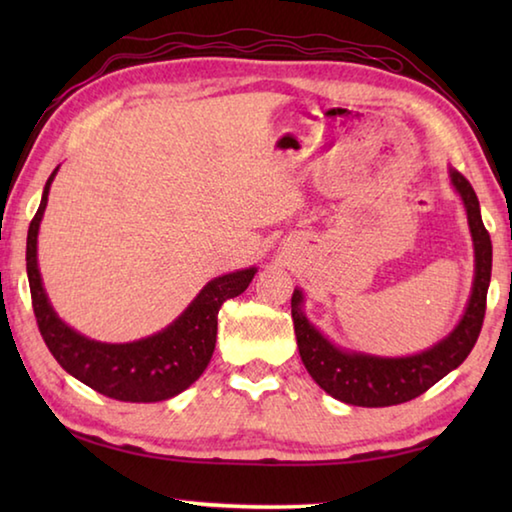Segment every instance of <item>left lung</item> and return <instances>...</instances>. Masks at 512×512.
I'll list each match as a JSON object with an SVG mask.
<instances>
[{
    "label": "left lung",
    "mask_w": 512,
    "mask_h": 512,
    "mask_svg": "<svg viewBox=\"0 0 512 512\" xmlns=\"http://www.w3.org/2000/svg\"><path fill=\"white\" fill-rule=\"evenodd\" d=\"M447 176L449 185L461 196L467 225H470L474 280L461 320L443 339L406 357H381V354L343 348L307 318L302 289L296 287L293 291L291 316L300 359L311 379L334 400L352 406H368V409L415 400L436 381L461 366L479 339L492 273V244L488 230L483 228L479 198L472 185L454 167H447Z\"/></svg>",
    "instance_id": "left-lung-1"
}]
</instances>
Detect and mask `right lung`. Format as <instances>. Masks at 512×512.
<instances>
[{"label":"right lung","mask_w":512,"mask_h":512,"mask_svg":"<svg viewBox=\"0 0 512 512\" xmlns=\"http://www.w3.org/2000/svg\"><path fill=\"white\" fill-rule=\"evenodd\" d=\"M51 173L27 235V275L33 311L49 352L69 375L119 402H162L187 391L203 375L216 345V316L225 300L248 289L257 266L214 277L196 293L183 314L144 339L131 343H103L67 325L51 305L38 266V232L47 210Z\"/></svg>","instance_id":"1"}]
</instances>
